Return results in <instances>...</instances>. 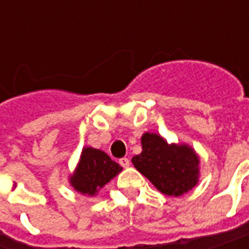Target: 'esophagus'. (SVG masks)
I'll return each mask as SVG.
<instances>
[{"label": "esophagus", "instance_id": "obj_1", "mask_svg": "<svg viewBox=\"0 0 249 249\" xmlns=\"http://www.w3.org/2000/svg\"><path fill=\"white\" fill-rule=\"evenodd\" d=\"M119 163H120V165L123 166V168H128V166L130 165V161H129L128 158H121V159L119 160Z\"/></svg>", "mask_w": 249, "mask_h": 249}]
</instances>
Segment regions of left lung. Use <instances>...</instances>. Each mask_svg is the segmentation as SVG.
Masks as SVG:
<instances>
[{"label":"left lung","mask_w":249,"mask_h":249,"mask_svg":"<svg viewBox=\"0 0 249 249\" xmlns=\"http://www.w3.org/2000/svg\"><path fill=\"white\" fill-rule=\"evenodd\" d=\"M142 152L133 156L136 169L150 179L160 193L181 196L199 181V156L189 144H169L155 133L141 138Z\"/></svg>","instance_id":"obj_1"}]
</instances>
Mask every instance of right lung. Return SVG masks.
I'll return each instance as SVG.
<instances>
[{
    "mask_svg": "<svg viewBox=\"0 0 249 249\" xmlns=\"http://www.w3.org/2000/svg\"><path fill=\"white\" fill-rule=\"evenodd\" d=\"M121 168L106 152L93 147H84L80 161L70 183L77 193L94 196L99 190L120 173Z\"/></svg>",
    "mask_w": 249,
    "mask_h": 249,
    "instance_id": "obj_1",
    "label": "right lung"
}]
</instances>
